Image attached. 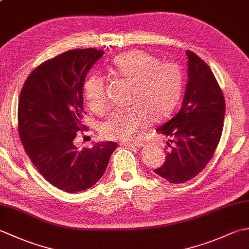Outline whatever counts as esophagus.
<instances>
[{
    "mask_svg": "<svg viewBox=\"0 0 249 249\" xmlns=\"http://www.w3.org/2000/svg\"><path fill=\"white\" fill-rule=\"evenodd\" d=\"M123 145H126V146H129V147H142L143 146L144 144H143V142H133V143H130V142H123V143H122Z\"/></svg>",
    "mask_w": 249,
    "mask_h": 249,
    "instance_id": "34e87169",
    "label": "esophagus"
}]
</instances>
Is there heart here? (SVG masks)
Wrapping results in <instances>:
<instances>
[{
	"label": "heart",
	"mask_w": 249,
	"mask_h": 249,
	"mask_svg": "<svg viewBox=\"0 0 249 249\" xmlns=\"http://www.w3.org/2000/svg\"><path fill=\"white\" fill-rule=\"evenodd\" d=\"M113 64L121 76L135 82L127 108L116 109L105 121L102 134L106 139L131 141L149 126L151 120H161L170 114L181 97L184 73L172 61L160 62L157 56L142 50H133L116 56ZM82 91L94 112L109 108L107 80L98 73L89 76Z\"/></svg>",
	"instance_id": "heart-1"
}]
</instances>
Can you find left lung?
<instances>
[{
  "mask_svg": "<svg viewBox=\"0 0 249 249\" xmlns=\"http://www.w3.org/2000/svg\"><path fill=\"white\" fill-rule=\"evenodd\" d=\"M186 54L188 82L181 109L156 129L168 137L170 149L163 165L154 172L173 184L192 179L212 160L226 111L223 92L209 65L192 51Z\"/></svg>",
  "mask_w": 249,
  "mask_h": 249,
  "instance_id": "8db88e82",
  "label": "left lung"
}]
</instances>
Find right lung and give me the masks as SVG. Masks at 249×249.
<instances>
[{"label":"right lung","mask_w":249,"mask_h":249,"mask_svg":"<svg viewBox=\"0 0 249 249\" xmlns=\"http://www.w3.org/2000/svg\"><path fill=\"white\" fill-rule=\"evenodd\" d=\"M104 54L94 48L73 49L41 63L30 73L18 104V131L26 154L47 181L67 193L89 189L104 176L112 141L78 150L83 130L82 87Z\"/></svg>","instance_id":"add662e5"}]
</instances>
